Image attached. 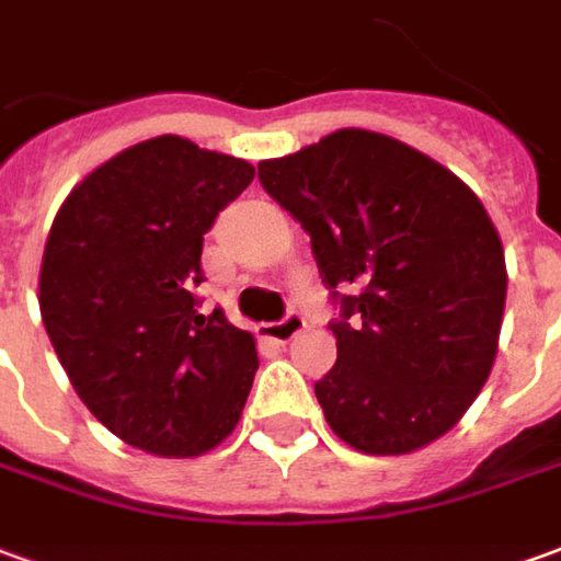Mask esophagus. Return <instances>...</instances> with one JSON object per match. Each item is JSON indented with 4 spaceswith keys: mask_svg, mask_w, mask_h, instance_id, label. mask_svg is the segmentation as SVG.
I'll use <instances>...</instances> for the list:
<instances>
[{
    "mask_svg": "<svg viewBox=\"0 0 561 561\" xmlns=\"http://www.w3.org/2000/svg\"><path fill=\"white\" fill-rule=\"evenodd\" d=\"M304 328H307V319H304L300 312H288L282 321L261 324V334L267 336V340H276V343H288V340H294Z\"/></svg>",
    "mask_w": 561,
    "mask_h": 561,
    "instance_id": "34e87169",
    "label": "esophagus"
}]
</instances>
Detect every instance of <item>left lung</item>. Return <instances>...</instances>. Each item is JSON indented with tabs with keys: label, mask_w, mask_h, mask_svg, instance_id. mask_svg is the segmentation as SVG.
<instances>
[{
	"label": "left lung",
	"mask_w": 561,
	"mask_h": 561,
	"mask_svg": "<svg viewBox=\"0 0 561 561\" xmlns=\"http://www.w3.org/2000/svg\"><path fill=\"white\" fill-rule=\"evenodd\" d=\"M257 179L309 233L340 304L336 364L316 382L328 425L367 456L437 440L499 352L507 267L483 203L437 160L370 130L261 160ZM348 284L356 294L340 295Z\"/></svg>",
	"instance_id": "8db88e82"
}]
</instances>
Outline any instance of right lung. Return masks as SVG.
<instances>
[{
  "label": "right lung",
  "mask_w": 561,
  "mask_h": 561,
  "mask_svg": "<svg viewBox=\"0 0 561 561\" xmlns=\"http://www.w3.org/2000/svg\"><path fill=\"white\" fill-rule=\"evenodd\" d=\"M254 167L182 136L121 151L50 225L38 307L78 398L124 444L194 458L237 428L257 352L221 309L199 312L203 233Z\"/></svg>",
  "instance_id": "add662e5"
}]
</instances>
